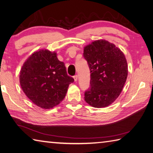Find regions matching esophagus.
Segmentation results:
<instances>
[{
	"mask_svg": "<svg viewBox=\"0 0 153 153\" xmlns=\"http://www.w3.org/2000/svg\"><path fill=\"white\" fill-rule=\"evenodd\" d=\"M73 78H74V81H75V82H76L77 80H78V76H77V75H75V76H73Z\"/></svg>",
	"mask_w": 153,
	"mask_h": 153,
	"instance_id": "esophagus-1",
	"label": "esophagus"
}]
</instances>
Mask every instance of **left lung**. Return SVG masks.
Listing matches in <instances>:
<instances>
[{
	"instance_id": "left-lung-1",
	"label": "left lung",
	"mask_w": 153,
	"mask_h": 153,
	"mask_svg": "<svg viewBox=\"0 0 153 153\" xmlns=\"http://www.w3.org/2000/svg\"><path fill=\"white\" fill-rule=\"evenodd\" d=\"M83 56L90 71V87L85 93V101L94 108L107 107L118 98L126 82V57L120 49L105 39L85 46Z\"/></svg>"
}]
</instances>
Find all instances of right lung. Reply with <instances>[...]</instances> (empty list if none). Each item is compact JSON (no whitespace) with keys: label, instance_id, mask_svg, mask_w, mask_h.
<instances>
[{"label":"right lung","instance_id":"1","mask_svg":"<svg viewBox=\"0 0 153 153\" xmlns=\"http://www.w3.org/2000/svg\"><path fill=\"white\" fill-rule=\"evenodd\" d=\"M19 79L24 94L43 109H51L60 104L68 86L74 82L73 78L67 75L65 64L59 60L57 53L48 49H39L26 59Z\"/></svg>","mask_w":153,"mask_h":153}]
</instances>
